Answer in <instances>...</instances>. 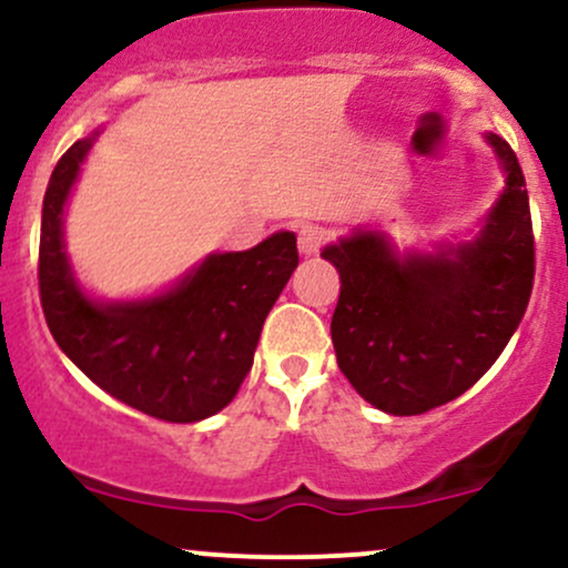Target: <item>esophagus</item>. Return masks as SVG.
Segmentation results:
<instances>
[{
    "mask_svg": "<svg viewBox=\"0 0 568 568\" xmlns=\"http://www.w3.org/2000/svg\"><path fill=\"white\" fill-rule=\"evenodd\" d=\"M325 240H328V234H325L323 226L304 224L302 230H298V251H302L304 256H315V253L325 245Z\"/></svg>",
    "mask_w": 568,
    "mask_h": 568,
    "instance_id": "34e87169",
    "label": "esophagus"
}]
</instances>
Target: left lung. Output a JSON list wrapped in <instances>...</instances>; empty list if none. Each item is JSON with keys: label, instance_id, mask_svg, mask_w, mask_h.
Segmentation results:
<instances>
[{"label": "left lung", "instance_id": "left-lung-1", "mask_svg": "<svg viewBox=\"0 0 568 568\" xmlns=\"http://www.w3.org/2000/svg\"><path fill=\"white\" fill-rule=\"evenodd\" d=\"M488 141L507 186L473 243L397 258L382 234L355 232L323 251L342 280L331 321L338 368L387 414H425L467 393L529 306V192L510 143L494 133Z\"/></svg>", "mask_w": 568, "mask_h": 568}]
</instances>
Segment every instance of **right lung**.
Segmentation results:
<instances>
[{
    "label": "right lung",
    "mask_w": 568,
    "mask_h": 568,
    "mask_svg": "<svg viewBox=\"0 0 568 568\" xmlns=\"http://www.w3.org/2000/svg\"><path fill=\"white\" fill-rule=\"evenodd\" d=\"M95 135L71 143L42 205L39 298L58 347L98 387L141 414L189 425L213 416L253 366L262 325L298 264L296 234L243 253H213L173 291L95 304L63 251V205Z\"/></svg>",
    "instance_id": "obj_1"
}]
</instances>
